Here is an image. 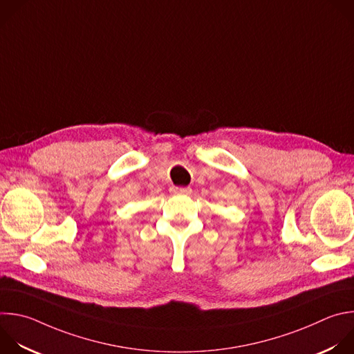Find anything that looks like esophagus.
I'll return each instance as SVG.
<instances>
[{
	"label": "esophagus",
	"instance_id": "obj_1",
	"mask_svg": "<svg viewBox=\"0 0 354 354\" xmlns=\"http://www.w3.org/2000/svg\"><path fill=\"white\" fill-rule=\"evenodd\" d=\"M169 192L172 194H189L192 192V189L190 187H182V186H172L169 189Z\"/></svg>",
	"mask_w": 354,
	"mask_h": 354
}]
</instances>
